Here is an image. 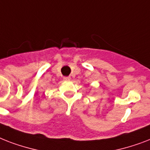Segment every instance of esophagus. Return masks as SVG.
Segmentation results:
<instances>
[{"instance_id":"obj_1","label":"esophagus","mask_w":150,"mask_h":150,"mask_svg":"<svg viewBox=\"0 0 150 150\" xmlns=\"http://www.w3.org/2000/svg\"><path fill=\"white\" fill-rule=\"evenodd\" d=\"M64 81H70L71 80V77H64Z\"/></svg>"}]
</instances>
